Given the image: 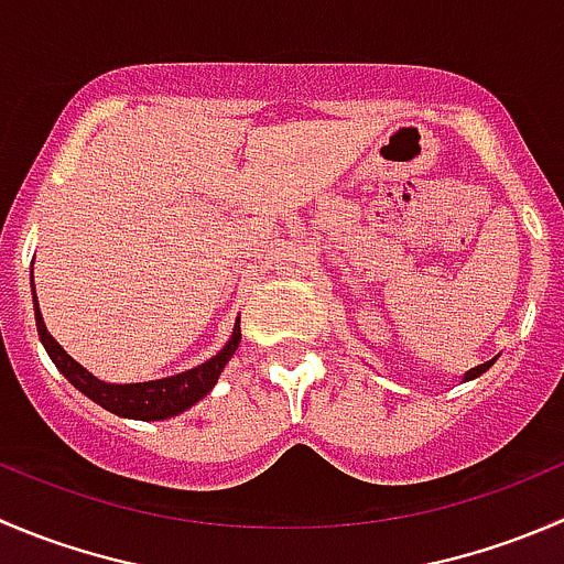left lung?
Returning a JSON list of instances; mask_svg holds the SVG:
<instances>
[{
  "instance_id": "obj_1",
  "label": "left lung",
  "mask_w": 564,
  "mask_h": 564,
  "mask_svg": "<svg viewBox=\"0 0 564 564\" xmlns=\"http://www.w3.org/2000/svg\"><path fill=\"white\" fill-rule=\"evenodd\" d=\"M494 364H496V358L494 360H485V364H479V366H474L471 371H466V377H463V380H474V377H479V375H482V371H488Z\"/></svg>"
}]
</instances>
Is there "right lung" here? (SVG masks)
<instances>
[{
    "mask_svg": "<svg viewBox=\"0 0 564 564\" xmlns=\"http://www.w3.org/2000/svg\"><path fill=\"white\" fill-rule=\"evenodd\" d=\"M32 305H35L37 336H41L48 358H52L54 366L63 371L65 380H68L74 388H79L87 399H93V402L101 404L104 410H109V413L123 415V419H137V421L171 419V415L184 413V410L193 408L195 402H200V399L215 388V382L220 380V371L226 369L231 355L237 352L239 338H242V333H239V319H237L226 347H223L215 358L206 360V364L182 371V375L162 377V380L126 382V386H118V382L98 380L96 375H90L85 366L76 364V360L70 358L57 341H54V336L46 330V325H43L41 308H37L35 283H32Z\"/></svg>",
    "mask_w": 564,
    "mask_h": 564,
    "instance_id": "obj_1",
    "label": "right lung"
}]
</instances>
